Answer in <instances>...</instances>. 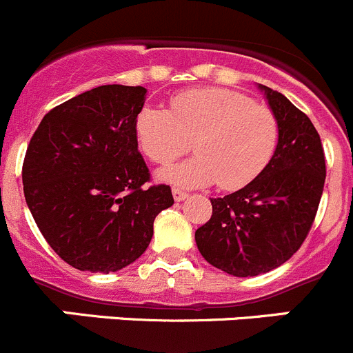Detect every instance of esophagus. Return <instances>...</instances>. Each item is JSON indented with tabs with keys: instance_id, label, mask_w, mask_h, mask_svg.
Instances as JSON below:
<instances>
[{
	"instance_id": "esophagus-1",
	"label": "esophagus",
	"mask_w": 353,
	"mask_h": 353,
	"mask_svg": "<svg viewBox=\"0 0 353 353\" xmlns=\"http://www.w3.org/2000/svg\"><path fill=\"white\" fill-rule=\"evenodd\" d=\"M173 199H175L176 202H180V201H185V199L188 197V194L187 192H183V190H180V188H173Z\"/></svg>"
}]
</instances>
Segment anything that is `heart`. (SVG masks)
Masks as SVG:
<instances>
[{"label":"heart","instance_id":"obj_1","mask_svg":"<svg viewBox=\"0 0 353 353\" xmlns=\"http://www.w3.org/2000/svg\"><path fill=\"white\" fill-rule=\"evenodd\" d=\"M139 148L151 161L168 165L190 151L194 158L159 172L180 187L239 190L266 170L276 151L280 125L273 110L239 90L202 87L176 94L170 110L142 108L135 118Z\"/></svg>","mask_w":353,"mask_h":353}]
</instances>
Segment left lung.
Segmentation results:
<instances>
[{
    "label": "left lung",
    "mask_w": 353,
    "mask_h": 353,
    "mask_svg": "<svg viewBox=\"0 0 353 353\" xmlns=\"http://www.w3.org/2000/svg\"><path fill=\"white\" fill-rule=\"evenodd\" d=\"M259 89L280 125L273 159L252 183L211 199V219L195 232L202 257L239 278L268 273L300 249L326 180L323 144L309 117L278 90Z\"/></svg>",
    "instance_id": "1"
}]
</instances>
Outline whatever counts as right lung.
<instances>
[{
  "instance_id": "obj_1",
  "label": "right lung",
  "mask_w": 353,
  "mask_h": 353,
  "mask_svg": "<svg viewBox=\"0 0 353 353\" xmlns=\"http://www.w3.org/2000/svg\"><path fill=\"white\" fill-rule=\"evenodd\" d=\"M144 87L101 85L53 108L27 148L23 194L51 249L70 266L111 273L144 254L152 225L173 205L151 185L137 149Z\"/></svg>"
}]
</instances>
